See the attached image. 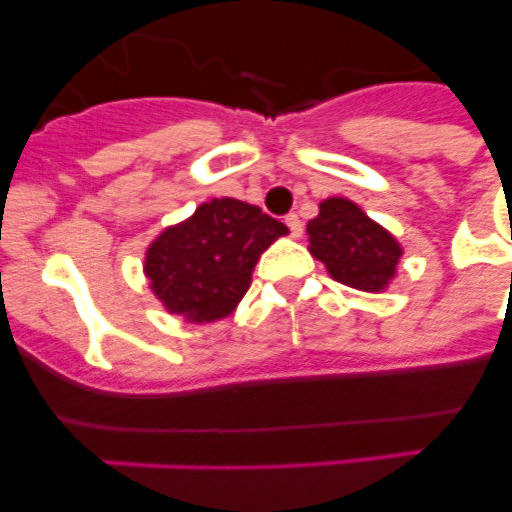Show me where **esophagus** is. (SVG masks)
Instances as JSON below:
<instances>
[{
    "mask_svg": "<svg viewBox=\"0 0 512 512\" xmlns=\"http://www.w3.org/2000/svg\"><path fill=\"white\" fill-rule=\"evenodd\" d=\"M284 223H287V228H289V233H292V238H300V235H302V223H300V217H297L295 212L284 217Z\"/></svg>",
    "mask_w": 512,
    "mask_h": 512,
    "instance_id": "34e87169",
    "label": "esophagus"
}]
</instances>
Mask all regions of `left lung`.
<instances>
[{
    "instance_id": "8db88e82",
    "label": "left lung",
    "mask_w": 512,
    "mask_h": 512,
    "mask_svg": "<svg viewBox=\"0 0 512 512\" xmlns=\"http://www.w3.org/2000/svg\"><path fill=\"white\" fill-rule=\"evenodd\" d=\"M307 235V251L323 261L336 282L379 295L395 279L402 246L356 202L346 197L320 202L318 217L307 223Z\"/></svg>"
}]
</instances>
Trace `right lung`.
<instances>
[{"label": "right lung", "instance_id": "right-lung-1", "mask_svg": "<svg viewBox=\"0 0 512 512\" xmlns=\"http://www.w3.org/2000/svg\"><path fill=\"white\" fill-rule=\"evenodd\" d=\"M287 233V225L248 202H202L153 238L143 261L148 287L166 312L187 323L223 320L251 287L261 253Z\"/></svg>", "mask_w": 512, "mask_h": 512}]
</instances>
